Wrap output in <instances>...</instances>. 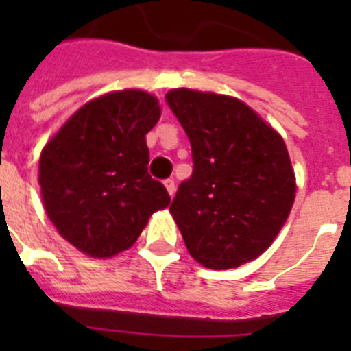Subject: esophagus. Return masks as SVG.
Returning a JSON list of instances; mask_svg holds the SVG:
<instances>
[{
    "instance_id": "1",
    "label": "esophagus",
    "mask_w": 351,
    "mask_h": 351,
    "mask_svg": "<svg viewBox=\"0 0 351 351\" xmlns=\"http://www.w3.org/2000/svg\"><path fill=\"white\" fill-rule=\"evenodd\" d=\"M164 186H165V189H167V193H169L171 197H173V195H175V191H176L175 180H173V178H167V180H164Z\"/></svg>"
}]
</instances>
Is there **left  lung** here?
<instances>
[{
	"label": "left lung",
	"instance_id": "obj_1",
	"mask_svg": "<svg viewBox=\"0 0 351 351\" xmlns=\"http://www.w3.org/2000/svg\"><path fill=\"white\" fill-rule=\"evenodd\" d=\"M165 101L191 143L193 175L169 208L187 251L211 269L253 261L269 247L293 206L286 143L237 98L175 89Z\"/></svg>",
	"mask_w": 351,
	"mask_h": 351
}]
</instances>
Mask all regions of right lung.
Wrapping results in <instances>:
<instances>
[{"mask_svg": "<svg viewBox=\"0 0 351 351\" xmlns=\"http://www.w3.org/2000/svg\"><path fill=\"white\" fill-rule=\"evenodd\" d=\"M158 100L118 90L85 104L47 143L40 158L43 206L58 233L90 256L131 247L149 217L169 206L147 173V134Z\"/></svg>", "mask_w": 351, "mask_h": 351, "instance_id": "obj_1", "label": "right lung"}]
</instances>
